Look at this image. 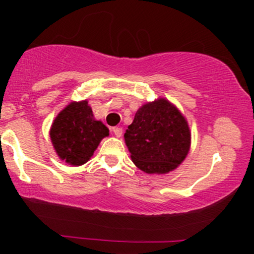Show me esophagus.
<instances>
[{
  "label": "esophagus",
  "instance_id": "34e87169",
  "mask_svg": "<svg viewBox=\"0 0 254 254\" xmlns=\"http://www.w3.org/2000/svg\"><path fill=\"white\" fill-rule=\"evenodd\" d=\"M113 132H115V135H116V137H122V133H123V129H122V127H113Z\"/></svg>",
  "mask_w": 254,
  "mask_h": 254
}]
</instances>
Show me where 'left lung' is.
<instances>
[{"instance_id":"obj_1","label":"left lung","mask_w":254,"mask_h":254,"mask_svg":"<svg viewBox=\"0 0 254 254\" xmlns=\"http://www.w3.org/2000/svg\"><path fill=\"white\" fill-rule=\"evenodd\" d=\"M124 139L137 168L148 174H166L188 156L191 131L176 105L157 98L137 110Z\"/></svg>"}]
</instances>
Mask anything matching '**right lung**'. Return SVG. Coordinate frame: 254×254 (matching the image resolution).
Segmentation results:
<instances>
[{"mask_svg":"<svg viewBox=\"0 0 254 254\" xmlns=\"http://www.w3.org/2000/svg\"><path fill=\"white\" fill-rule=\"evenodd\" d=\"M110 130L93 115L88 101H71L55 118L50 138L61 160L71 166L86 164Z\"/></svg>","mask_w":254,"mask_h":254,"instance_id":"right-lung-1","label":"right lung"}]
</instances>
